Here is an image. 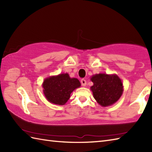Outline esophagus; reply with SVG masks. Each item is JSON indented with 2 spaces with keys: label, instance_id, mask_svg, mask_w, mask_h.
<instances>
[{
  "label": "esophagus",
  "instance_id": "34e87169",
  "mask_svg": "<svg viewBox=\"0 0 152 152\" xmlns=\"http://www.w3.org/2000/svg\"><path fill=\"white\" fill-rule=\"evenodd\" d=\"M81 83L82 86H86V80L85 79H82L81 80Z\"/></svg>",
  "mask_w": 152,
  "mask_h": 152
}]
</instances>
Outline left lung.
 <instances>
[{"mask_svg": "<svg viewBox=\"0 0 152 152\" xmlns=\"http://www.w3.org/2000/svg\"><path fill=\"white\" fill-rule=\"evenodd\" d=\"M93 86L91 87L93 96L102 106L115 103L123 93V83L117 75L99 74L91 78Z\"/></svg>", "mask_w": 152, "mask_h": 152, "instance_id": "8db88e82", "label": "left lung"}]
</instances>
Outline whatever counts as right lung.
I'll return each mask as SVG.
<instances>
[{
    "label": "right lung",
    "instance_id": "obj_1",
    "mask_svg": "<svg viewBox=\"0 0 152 152\" xmlns=\"http://www.w3.org/2000/svg\"><path fill=\"white\" fill-rule=\"evenodd\" d=\"M80 86L77 78H70L68 74H59L46 78L43 83L44 93L48 101L63 105L69 99L71 93Z\"/></svg>",
    "mask_w": 152,
    "mask_h": 152
}]
</instances>
